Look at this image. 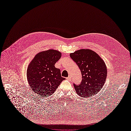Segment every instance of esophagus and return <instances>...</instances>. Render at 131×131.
Listing matches in <instances>:
<instances>
[{
	"instance_id": "1",
	"label": "esophagus",
	"mask_w": 131,
	"mask_h": 131,
	"mask_svg": "<svg viewBox=\"0 0 131 131\" xmlns=\"http://www.w3.org/2000/svg\"><path fill=\"white\" fill-rule=\"evenodd\" d=\"M66 79H67V80H70V79H71V77H70V76H69L67 78H66Z\"/></svg>"
}]
</instances>
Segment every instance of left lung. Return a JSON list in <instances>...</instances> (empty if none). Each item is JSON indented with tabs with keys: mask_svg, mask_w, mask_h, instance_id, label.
Masks as SVG:
<instances>
[{
	"mask_svg": "<svg viewBox=\"0 0 131 131\" xmlns=\"http://www.w3.org/2000/svg\"><path fill=\"white\" fill-rule=\"evenodd\" d=\"M71 59L79 67L82 75L80 84L73 83L78 95L92 97L103 88L107 77V70L104 61L95 52L81 49L70 53Z\"/></svg>",
	"mask_w": 131,
	"mask_h": 131,
	"instance_id": "left-lung-1",
	"label": "left lung"
}]
</instances>
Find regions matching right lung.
Returning a JSON list of instances; mask_svg holds the SVG:
<instances>
[{
	"label": "right lung",
	"instance_id": "add662e5",
	"mask_svg": "<svg viewBox=\"0 0 131 131\" xmlns=\"http://www.w3.org/2000/svg\"><path fill=\"white\" fill-rule=\"evenodd\" d=\"M61 57V53L58 51H43L37 54L28 66V83L38 96L46 97L51 95L65 79L61 76L60 69L54 66Z\"/></svg>",
	"mask_w": 131,
	"mask_h": 131
}]
</instances>
